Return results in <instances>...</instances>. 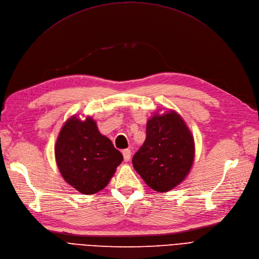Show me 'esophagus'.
<instances>
[{
	"mask_svg": "<svg viewBox=\"0 0 259 259\" xmlns=\"http://www.w3.org/2000/svg\"><path fill=\"white\" fill-rule=\"evenodd\" d=\"M131 154H132L131 150H128V149H125L122 151V155H123V158H124V161H130Z\"/></svg>",
	"mask_w": 259,
	"mask_h": 259,
	"instance_id": "obj_1",
	"label": "esophagus"
}]
</instances>
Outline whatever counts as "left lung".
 I'll list each match as a JSON object with an SVG mask.
<instances>
[{"mask_svg": "<svg viewBox=\"0 0 259 259\" xmlns=\"http://www.w3.org/2000/svg\"><path fill=\"white\" fill-rule=\"evenodd\" d=\"M194 139L183 119L173 110L146 123V138L133 157V166L151 189L173 190L190 173Z\"/></svg>", "mask_w": 259, "mask_h": 259, "instance_id": "1", "label": "left lung"}]
</instances>
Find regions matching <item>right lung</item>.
Masks as SVG:
<instances>
[{"instance_id": "right-lung-1", "label": "right lung", "mask_w": 259, "mask_h": 259, "mask_svg": "<svg viewBox=\"0 0 259 259\" xmlns=\"http://www.w3.org/2000/svg\"><path fill=\"white\" fill-rule=\"evenodd\" d=\"M56 161L64 180L82 194L103 190L122 162V154L98 131L92 118L66 121L56 142Z\"/></svg>"}]
</instances>
